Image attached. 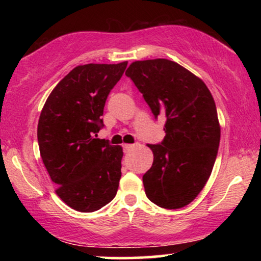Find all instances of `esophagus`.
Here are the masks:
<instances>
[{
	"label": "esophagus",
	"mask_w": 261,
	"mask_h": 261,
	"mask_svg": "<svg viewBox=\"0 0 261 261\" xmlns=\"http://www.w3.org/2000/svg\"><path fill=\"white\" fill-rule=\"evenodd\" d=\"M132 148H133V145H129V144H124L123 145V151L124 152H129Z\"/></svg>",
	"instance_id": "obj_1"
}]
</instances>
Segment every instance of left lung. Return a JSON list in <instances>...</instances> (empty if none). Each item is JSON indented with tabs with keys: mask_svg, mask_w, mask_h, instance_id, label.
<instances>
[{
	"mask_svg": "<svg viewBox=\"0 0 261 261\" xmlns=\"http://www.w3.org/2000/svg\"><path fill=\"white\" fill-rule=\"evenodd\" d=\"M155 119H165L162 144L148 145L152 167L142 177L148 199L165 209L188 205L215 164L221 129L212 94L201 78L167 59L139 60L126 71Z\"/></svg>",
	"mask_w": 261,
	"mask_h": 261,
	"instance_id": "1",
	"label": "left lung"
}]
</instances>
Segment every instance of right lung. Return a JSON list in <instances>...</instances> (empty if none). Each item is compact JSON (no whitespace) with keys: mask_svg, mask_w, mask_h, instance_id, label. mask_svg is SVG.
Segmentation results:
<instances>
[{"mask_svg":"<svg viewBox=\"0 0 261 261\" xmlns=\"http://www.w3.org/2000/svg\"><path fill=\"white\" fill-rule=\"evenodd\" d=\"M126 67L127 62L74 67L53 89L39 117L42 163L57 195L77 212H96L117 192L122 147L96 137L105 126L107 97Z\"/></svg>","mask_w":261,"mask_h":261,"instance_id":"obj_1","label":"right lung"}]
</instances>
